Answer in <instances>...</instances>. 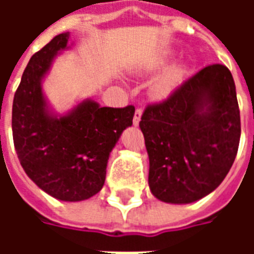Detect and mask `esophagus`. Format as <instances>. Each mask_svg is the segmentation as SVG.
Returning <instances> with one entry per match:
<instances>
[{"label":"esophagus","instance_id":"34e87169","mask_svg":"<svg viewBox=\"0 0 254 254\" xmlns=\"http://www.w3.org/2000/svg\"><path fill=\"white\" fill-rule=\"evenodd\" d=\"M141 116H143V110H141V109H136V111H134V117H133V125H134V127H137L138 124H140Z\"/></svg>","mask_w":254,"mask_h":254}]
</instances>
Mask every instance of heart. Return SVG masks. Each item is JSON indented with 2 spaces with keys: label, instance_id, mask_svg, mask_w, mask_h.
<instances>
[{
  "label": "heart",
  "instance_id": "obj_1",
  "mask_svg": "<svg viewBox=\"0 0 254 254\" xmlns=\"http://www.w3.org/2000/svg\"><path fill=\"white\" fill-rule=\"evenodd\" d=\"M163 61H160L162 64ZM185 74V67L182 65H174V66L169 67L162 76H160L156 83L154 85V92L156 96L159 98H167L169 95H171L177 88L178 85L181 84L182 78Z\"/></svg>",
  "mask_w": 254,
  "mask_h": 254
}]
</instances>
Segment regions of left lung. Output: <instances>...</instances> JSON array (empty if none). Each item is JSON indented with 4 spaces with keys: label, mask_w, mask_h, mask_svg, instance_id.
Segmentation results:
<instances>
[{
    "label": "left lung",
    "mask_w": 254,
    "mask_h": 254,
    "mask_svg": "<svg viewBox=\"0 0 254 254\" xmlns=\"http://www.w3.org/2000/svg\"><path fill=\"white\" fill-rule=\"evenodd\" d=\"M140 129L152 194L170 204L205 197L227 176L240 145V109L231 72L220 64L205 66L162 103L149 105Z\"/></svg>",
    "instance_id": "1"
}]
</instances>
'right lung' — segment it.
Wrapping results in <instances>:
<instances>
[{"label": "right lung", "mask_w": 254, "mask_h": 254, "mask_svg": "<svg viewBox=\"0 0 254 254\" xmlns=\"http://www.w3.org/2000/svg\"><path fill=\"white\" fill-rule=\"evenodd\" d=\"M70 34L54 36L31 57L14 94L13 143L25 174L42 190L63 201H81L103 188L110 152L127 127L134 107H100L85 99L57 114L42 91L54 58L70 46Z\"/></svg>", "instance_id": "obj_1"}]
</instances>
